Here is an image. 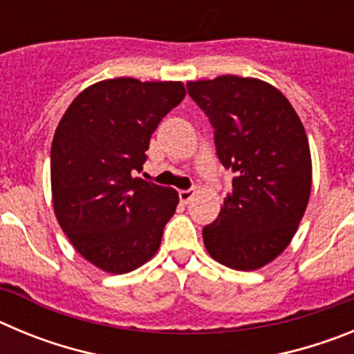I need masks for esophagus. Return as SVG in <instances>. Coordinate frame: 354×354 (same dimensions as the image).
<instances>
[{
	"mask_svg": "<svg viewBox=\"0 0 354 354\" xmlns=\"http://www.w3.org/2000/svg\"><path fill=\"white\" fill-rule=\"evenodd\" d=\"M193 196H195V189H180L179 192V198L183 204H189Z\"/></svg>",
	"mask_w": 354,
	"mask_h": 354,
	"instance_id": "34e87169",
	"label": "esophagus"
}]
</instances>
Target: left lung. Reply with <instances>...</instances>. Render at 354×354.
I'll return each mask as SVG.
<instances>
[{
    "mask_svg": "<svg viewBox=\"0 0 354 354\" xmlns=\"http://www.w3.org/2000/svg\"><path fill=\"white\" fill-rule=\"evenodd\" d=\"M186 86L214 129L216 156L236 174L223 209L204 227V245L232 270H257L287 248L308 204L305 127L283 93L261 80L227 74Z\"/></svg>",
    "mask_w": 354,
    "mask_h": 354,
    "instance_id": "left-lung-1",
    "label": "left lung"
}]
</instances>
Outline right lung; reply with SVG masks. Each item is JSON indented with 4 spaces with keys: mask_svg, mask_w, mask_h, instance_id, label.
<instances>
[{
    "mask_svg": "<svg viewBox=\"0 0 354 354\" xmlns=\"http://www.w3.org/2000/svg\"><path fill=\"white\" fill-rule=\"evenodd\" d=\"M186 95L180 81L115 77L72 101L51 145L53 205L74 248L108 273H129L161 245L174 187L134 177L150 136Z\"/></svg>",
    "mask_w": 354,
    "mask_h": 354,
    "instance_id": "add662e5",
    "label": "right lung"
}]
</instances>
